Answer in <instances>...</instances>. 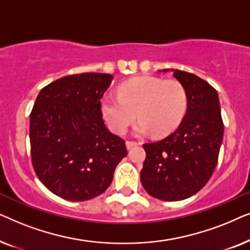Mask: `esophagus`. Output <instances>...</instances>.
<instances>
[{
    "label": "esophagus",
    "mask_w": 250,
    "mask_h": 250,
    "mask_svg": "<svg viewBox=\"0 0 250 250\" xmlns=\"http://www.w3.org/2000/svg\"><path fill=\"white\" fill-rule=\"evenodd\" d=\"M139 145H140V143L136 142V141H126V146H127L128 150L134 148V146H139Z\"/></svg>",
    "instance_id": "34e87169"
}]
</instances>
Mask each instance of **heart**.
<instances>
[{"label":"heart","mask_w":250,"mask_h":250,"mask_svg":"<svg viewBox=\"0 0 250 250\" xmlns=\"http://www.w3.org/2000/svg\"><path fill=\"white\" fill-rule=\"evenodd\" d=\"M187 92L179 81L142 76L118 87V97L105 95L101 100L102 114L109 127L124 134L134 122L140 121L135 133L166 135L176 128L187 111ZM137 115H135V112Z\"/></svg>","instance_id":"heart-1"}]
</instances>
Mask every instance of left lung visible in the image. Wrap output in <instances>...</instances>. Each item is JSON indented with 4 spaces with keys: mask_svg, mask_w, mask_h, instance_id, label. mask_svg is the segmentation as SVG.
<instances>
[{
    "mask_svg": "<svg viewBox=\"0 0 250 250\" xmlns=\"http://www.w3.org/2000/svg\"><path fill=\"white\" fill-rule=\"evenodd\" d=\"M173 76L187 92L186 116L172 134L143 145L146 156L141 169L145 190L164 201L187 199L206 186L223 140L216 90L187 71L173 69Z\"/></svg>",
    "mask_w": 250,
    "mask_h": 250,
    "instance_id": "8db88e82",
    "label": "left lung"
}]
</instances>
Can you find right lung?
<instances>
[{
	"mask_svg": "<svg viewBox=\"0 0 250 250\" xmlns=\"http://www.w3.org/2000/svg\"><path fill=\"white\" fill-rule=\"evenodd\" d=\"M111 75L64 76L41 90L30 112L34 170L57 196L84 201L104 193L127 155L125 141L105 127L101 98Z\"/></svg>",
	"mask_w": 250,
	"mask_h": 250,
	"instance_id": "right-lung-1",
	"label": "right lung"
}]
</instances>
